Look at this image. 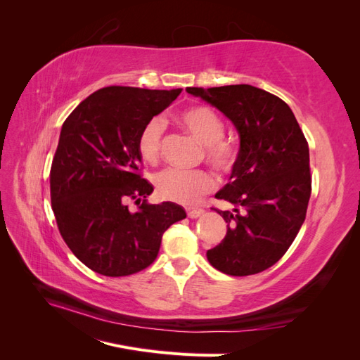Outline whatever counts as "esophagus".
Returning a JSON list of instances; mask_svg holds the SVG:
<instances>
[{
	"label": "esophagus",
	"mask_w": 360,
	"mask_h": 360,
	"mask_svg": "<svg viewBox=\"0 0 360 360\" xmlns=\"http://www.w3.org/2000/svg\"><path fill=\"white\" fill-rule=\"evenodd\" d=\"M186 212H188V216L191 217V219H195V217H198V216H201L204 213V210L198 209V207H189Z\"/></svg>",
	"instance_id": "1"
}]
</instances>
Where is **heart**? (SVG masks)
<instances>
[{
  "label": "heart",
  "instance_id": "1",
  "mask_svg": "<svg viewBox=\"0 0 360 360\" xmlns=\"http://www.w3.org/2000/svg\"><path fill=\"white\" fill-rule=\"evenodd\" d=\"M179 122L188 132L202 144L204 159L219 172H231L238 160L240 148L237 141L224 135L225 124L212 108L197 105L189 106L179 114ZM165 123L159 117L150 118L141 127L136 138L139 156L148 163H156L162 155ZM155 186L163 200L179 204L197 202L204 193L214 189L216 180L207 169L168 168L155 177Z\"/></svg>",
  "mask_w": 360,
  "mask_h": 360
}]
</instances>
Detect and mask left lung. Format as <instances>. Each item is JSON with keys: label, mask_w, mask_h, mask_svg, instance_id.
<instances>
[{"label": "left lung", "mask_w": 360, "mask_h": 360, "mask_svg": "<svg viewBox=\"0 0 360 360\" xmlns=\"http://www.w3.org/2000/svg\"><path fill=\"white\" fill-rule=\"evenodd\" d=\"M186 91L216 106L240 135L230 183L216 193L234 210L213 207L228 228L207 258L226 275L259 274L284 257L307 216L312 189L308 141L290 106L257 86H189Z\"/></svg>", "instance_id": "left-lung-1"}]
</instances>
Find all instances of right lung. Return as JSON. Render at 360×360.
<instances>
[{"label": "right lung", "mask_w": 360, "mask_h": 360, "mask_svg": "<svg viewBox=\"0 0 360 360\" xmlns=\"http://www.w3.org/2000/svg\"><path fill=\"white\" fill-rule=\"evenodd\" d=\"M181 89L105 86L63 123L51 167V202L58 231L81 263L105 276H127L158 257L162 236L186 217L172 202L148 204L153 186L141 174V127ZM138 207L128 210V202Z\"/></svg>", "instance_id": "1"}]
</instances>
